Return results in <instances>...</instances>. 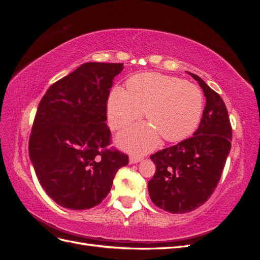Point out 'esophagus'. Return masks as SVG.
<instances>
[{
	"instance_id": "1",
	"label": "esophagus",
	"mask_w": 260,
	"mask_h": 260,
	"mask_svg": "<svg viewBox=\"0 0 260 260\" xmlns=\"http://www.w3.org/2000/svg\"><path fill=\"white\" fill-rule=\"evenodd\" d=\"M143 159V157L142 156H136V155H132V156H130V158H129V162L130 164H138V162H140L141 160Z\"/></svg>"
}]
</instances>
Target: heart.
<instances>
[{"mask_svg": "<svg viewBox=\"0 0 260 260\" xmlns=\"http://www.w3.org/2000/svg\"><path fill=\"white\" fill-rule=\"evenodd\" d=\"M148 123L137 124L118 136V143L131 152H146L158 144L190 137L199 127L204 96L199 86L157 73L133 76L127 91L116 86L108 96L107 117L113 129L127 128L142 112Z\"/></svg>", "mask_w": 260, "mask_h": 260, "instance_id": "obj_1", "label": "heart"}]
</instances>
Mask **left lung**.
I'll return each instance as SVG.
<instances>
[{"instance_id": "obj_1", "label": "left lung", "mask_w": 260, "mask_h": 260, "mask_svg": "<svg viewBox=\"0 0 260 260\" xmlns=\"http://www.w3.org/2000/svg\"><path fill=\"white\" fill-rule=\"evenodd\" d=\"M188 74L206 98L199 129L192 138L151 155L156 171L148 181L149 198L171 214L195 210L210 198L231 149L232 128L224 102L198 75Z\"/></svg>"}]
</instances>
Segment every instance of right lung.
Here are the masks:
<instances>
[{
    "label": "right lung",
    "instance_id": "obj_1",
    "mask_svg": "<svg viewBox=\"0 0 260 260\" xmlns=\"http://www.w3.org/2000/svg\"><path fill=\"white\" fill-rule=\"evenodd\" d=\"M123 64L85 62L53 83L38 106L29 139L37 178L59 206L89 209L103 201L128 155L109 148L107 100Z\"/></svg>",
    "mask_w": 260,
    "mask_h": 260
}]
</instances>
